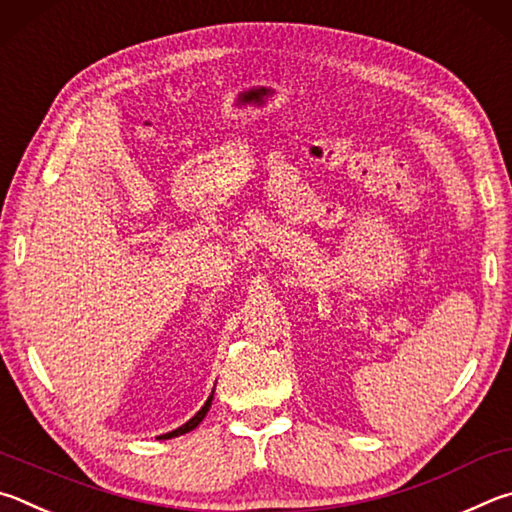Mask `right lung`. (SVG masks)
<instances>
[{
	"instance_id": "right-lung-1",
	"label": "right lung",
	"mask_w": 512,
	"mask_h": 512,
	"mask_svg": "<svg viewBox=\"0 0 512 512\" xmlns=\"http://www.w3.org/2000/svg\"><path fill=\"white\" fill-rule=\"evenodd\" d=\"M211 400H213V396H209V400L204 402V407L197 411V414L188 420V423H184L182 427H177V429H173V432H168V434H161V436H157V438H175V436H182V434H186V432H191V429H195L197 425L202 423L204 420V416H206V411H209V407H211Z\"/></svg>"
}]
</instances>
